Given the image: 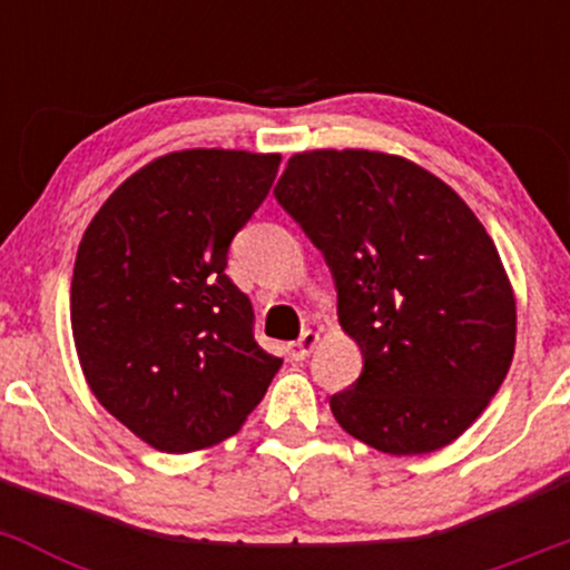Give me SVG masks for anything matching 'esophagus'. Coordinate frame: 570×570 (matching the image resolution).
Returning <instances> with one entry per match:
<instances>
[{"instance_id": "34e87169", "label": "esophagus", "mask_w": 570, "mask_h": 570, "mask_svg": "<svg viewBox=\"0 0 570 570\" xmlns=\"http://www.w3.org/2000/svg\"><path fill=\"white\" fill-rule=\"evenodd\" d=\"M318 343V332H303L299 335V340H294V343L289 345V358L292 362H303V358H307L313 353V348H316Z\"/></svg>"}]
</instances>
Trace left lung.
<instances>
[{
    "instance_id": "obj_1",
    "label": "left lung",
    "mask_w": 570,
    "mask_h": 570,
    "mask_svg": "<svg viewBox=\"0 0 570 570\" xmlns=\"http://www.w3.org/2000/svg\"><path fill=\"white\" fill-rule=\"evenodd\" d=\"M284 212L324 254L337 318L362 348L332 415L370 448L423 455L463 434L514 356V294L472 208L415 163L313 149L286 163Z\"/></svg>"
}]
</instances>
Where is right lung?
<instances>
[{
    "label": "right lung",
    "instance_id": "obj_1",
    "mask_svg": "<svg viewBox=\"0 0 570 570\" xmlns=\"http://www.w3.org/2000/svg\"><path fill=\"white\" fill-rule=\"evenodd\" d=\"M278 163L240 149L163 155L109 195L77 248L71 335L85 381L160 453L233 436L281 367L225 273Z\"/></svg>",
    "mask_w": 570,
    "mask_h": 570
}]
</instances>
